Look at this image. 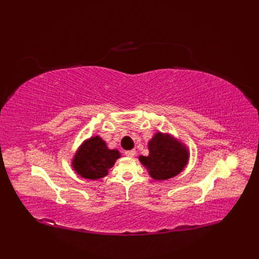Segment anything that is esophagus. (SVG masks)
Returning <instances> with one entry per match:
<instances>
[{"label": "esophagus", "mask_w": 259, "mask_h": 259, "mask_svg": "<svg viewBox=\"0 0 259 259\" xmlns=\"http://www.w3.org/2000/svg\"><path fill=\"white\" fill-rule=\"evenodd\" d=\"M124 155H125L126 157L133 158V157H135V155H136V150H126V151H124Z\"/></svg>", "instance_id": "1"}]
</instances>
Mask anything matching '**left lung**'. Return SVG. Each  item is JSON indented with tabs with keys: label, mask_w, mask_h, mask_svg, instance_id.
<instances>
[{
	"label": "left lung",
	"mask_w": 259,
	"mask_h": 259,
	"mask_svg": "<svg viewBox=\"0 0 259 259\" xmlns=\"http://www.w3.org/2000/svg\"><path fill=\"white\" fill-rule=\"evenodd\" d=\"M149 156L139 160L155 180H167L183 171L189 160V151L179 140L168 134L157 133L148 144Z\"/></svg>",
	"instance_id": "left-lung-1"
}]
</instances>
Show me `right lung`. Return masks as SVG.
I'll use <instances>...</instances> for the list:
<instances>
[{
	"instance_id": "obj_1",
	"label": "right lung",
	"mask_w": 259,
	"mask_h": 259,
	"mask_svg": "<svg viewBox=\"0 0 259 259\" xmlns=\"http://www.w3.org/2000/svg\"><path fill=\"white\" fill-rule=\"evenodd\" d=\"M118 158L120 152L109 149L106 142L96 136L87 139L79 147L72 159V167L82 178L97 180L106 177Z\"/></svg>"
}]
</instances>
